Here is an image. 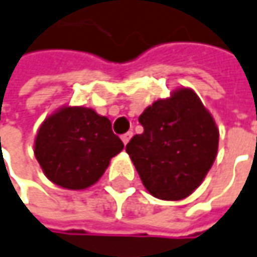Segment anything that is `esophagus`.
<instances>
[{"mask_svg":"<svg viewBox=\"0 0 257 257\" xmlns=\"http://www.w3.org/2000/svg\"><path fill=\"white\" fill-rule=\"evenodd\" d=\"M133 137V133L132 132H128V133H125V134H123L121 136V140H123V143H124V146L130 141V139Z\"/></svg>","mask_w":257,"mask_h":257,"instance_id":"esophagus-1","label":"esophagus"}]
</instances>
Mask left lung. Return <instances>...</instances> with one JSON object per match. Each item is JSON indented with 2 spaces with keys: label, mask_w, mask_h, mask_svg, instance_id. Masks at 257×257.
I'll return each instance as SVG.
<instances>
[{
  "label": "left lung",
  "mask_w": 257,
  "mask_h": 257,
  "mask_svg": "<svg viewBox=\"0 0 257 257\" xmlns=\"http://www.w3.org/2000/svg\"><path fill=\"white\" fill-rule=\"evenodd\" d=\"M144 127L125 151L153 197L178 201L202 184L218 154L219 130L189 87L154 101L139 117Z\"/></svg>",
  "instance_id": "left-lung-1"
}]
</instances>
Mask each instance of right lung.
<instances>
[{"instance_id": "obj_1", "label": "right lung", "mask_w": 257, "mask_h": 257, "mask_svg": "<svg viewBox=\"0 0 257 257\" xmlns=\"http://www.w3.org/2000/svg\"><path fill=\"white\" fill-rule=\"evenodd\" d=\"M124 144L107 117L83 106H63L42 121L34 153L46 178L62 188L82 191L100 180Z\"/></svg>"}]
</instances>
